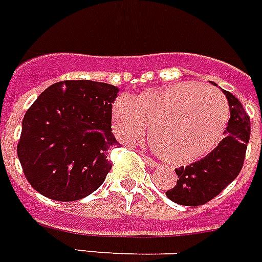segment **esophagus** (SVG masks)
<instances>
[{"label":"esophagus","instance_id":"esophagus-1","mask_svg":"<svg viewBox=\"0 0 262 262\" xmlns=\"http://www.w3.org/2000/svg\"><path fill=\"white\" fill-rule=\"evenodd\" d=\"M142 156H143V160H144V162H146V164L149 165V167H152V168H154V167H158V165H159V163L155 162L154 159L148 158L147 155H142Z\"/></svg>","mask_w":262,"mask_h":262}]
</instances>
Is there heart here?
I'll return each instance as SVG.
<instances>
[{
  "instance_id": "1",
  "label": "heart",
  "mask_w": 262,
  "mask_h": 262,
  "mask_svg": "<svg viewBox=\"0 0 262 262\" xmlns=\"http://www.w3.org/2000/svg\"><path fill=\"white\" fill-rule=\"evenodd\" d=\"M229 104L214 87L178 82L120 97L111 106V127L124 144H135L149 129L148 142L163 162L185 165L209 154L223 138Z\"/></svg>"
}]
</instances>
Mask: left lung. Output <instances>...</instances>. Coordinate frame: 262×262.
Instances as JSON below:
<instances>
[{"mask_svg":"<svg viewBox=\"0 0 262 262\" xmlns=\"http://www.w3.org/2000/svg\"><path fill=\"white\" fill-rule=\"evenodd\" d=\"M231 107L225 138L211 152L187 167L176 168L178 182L165 196L187 207L207 204L237 178L245 160L250 135L249 116L243 104L229 91L224 90Z\"/></svg>","mask_w":262,"mask_h":262,"instance_id":"1","label":"left lung"}]
</instances>
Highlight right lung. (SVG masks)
I'll return each mask as SVG.
<instances>
[{
  "instance_id": "obj_1",
  "label": "right lung",
  "mask_w": 262,
  "mask_h": 262,
  "mask_svg": "<svg viewBox=\"0 0 262 262\" xmlns=\"http://www.w3.org/2000/svg\"><path fill=\"white\" fill-rule=\"evenodd\" d=\"M118 89L93 80H63L48 87L26 111L17 154L37 192L75 201L99 188L118 146L111 106Z\"/></svg>"
}]
</instances>
